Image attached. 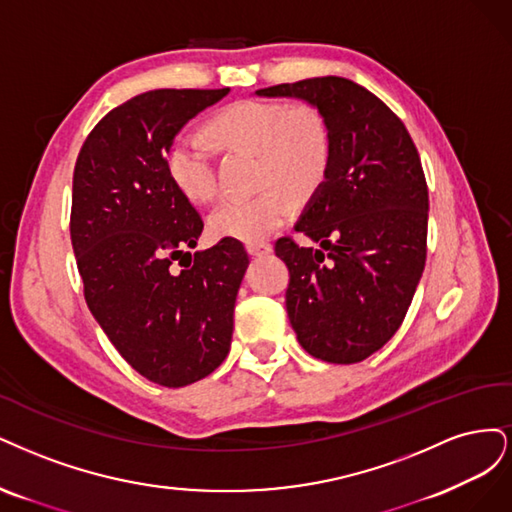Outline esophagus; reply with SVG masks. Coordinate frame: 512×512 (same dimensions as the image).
<instances>
[{
	"label": "esophagus",
	"mask_w": 512,
	"mask_h": 512,
	"mask_svg": "<svg viewBox=\"0 0 512 512\" xmlns=\"http://www.w3.org/2000/svg\"><path fill=\"white\" fill-rule=\"evenodd\" d=\"M246 251H249L253 257H263L272 253V244L270 242H249L246 244Z\"/></svg>",
	"instance_id": "1"
}]
</instances>
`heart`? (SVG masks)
<instances>
[{"mask_svg": "<svg viewBox=\"0 0 512 512\" xmlns=\"http://www.w3.org/2000/svg\"><path fill=\"white\" fill-rule=\"evenodd\" d=\"M208 131L225 146L257 153V185L276 183L291 195H304L327 166V127L308 106L238 100L214 114ZM163 168L172 187L191 204H204L217 191L210 151L200 136L176 134L163 155ZM289 210L285 193L266 187L251 197L221 202L210 212L208 232L214 238L259 242L283 225Z\"/></svg>", "mask_w": 512, "mask_h": 512, "instance_id": "b5f03b06", "label": "heart"}]
</instances>
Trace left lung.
Masks as SVG:
<instances>
[{"label":"left lung","mask_w":512,"mask_h":512,"mask_svg":"<svg viewBox=\"0 0 512 512\" xmlns=\"http://www.w3.org/2000/svg\"><path fill=\"white\" fill-rule=\"evenodd\" d=\"M315 106L329 138L323 183L295 232L321 249L278 238L289 268L287 315L304 351L357 364L398 332L427 253V183L404 123L357 82L306 78L255 91Z\"/></svg>","instance_id":"1"}]
</instances>
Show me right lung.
Returning <instances> with one entry per match:
<instances>
[{
  "label": "right lung",
  "instance_id": "1",
  "mask_svg": "<svg viewBox=\"0 0 512 512\" xmlns=\"http://www.w3.org/2000/svg\"><path fill=\"white\" fill-rule=\"evenodd\" d=\"M227 93L131 97L93 127L74 168L70 236L87 306L127 364L163 387L191 385L223 364L249 268L234 238L189 253L204 221L163 168L172 138Z\"/></svg>",
  "mask_w": 512,
  "mask_h": 512
}]
</instances>
